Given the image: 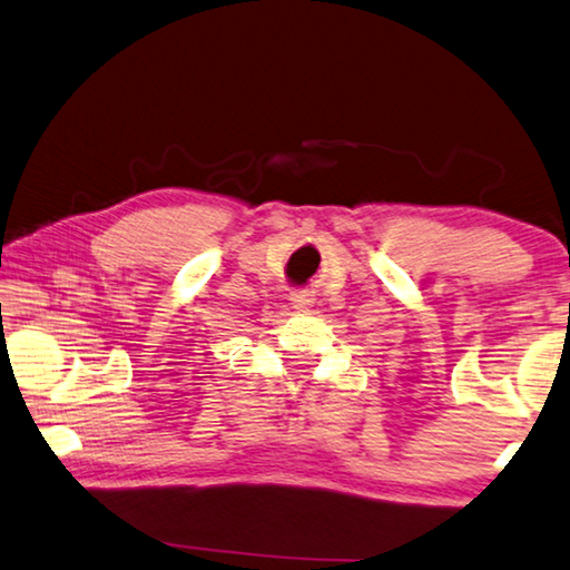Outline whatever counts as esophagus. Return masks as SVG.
<instances>
[{"label":"esophagus","mask_w":570,"mask_h":570,"mask_svg":"<svg viewBox=\"0 0 570 570\" xmlns=\"http://www.w3.org/2000/svg\"><path fill=\"white\" fill-rule=\"evenodd\" d=\"M291 305L295 311H307V307L315 305V293L313 291H295L291 293Z\"/></svg>","instance_id":"obj_1"}]
</instances>
